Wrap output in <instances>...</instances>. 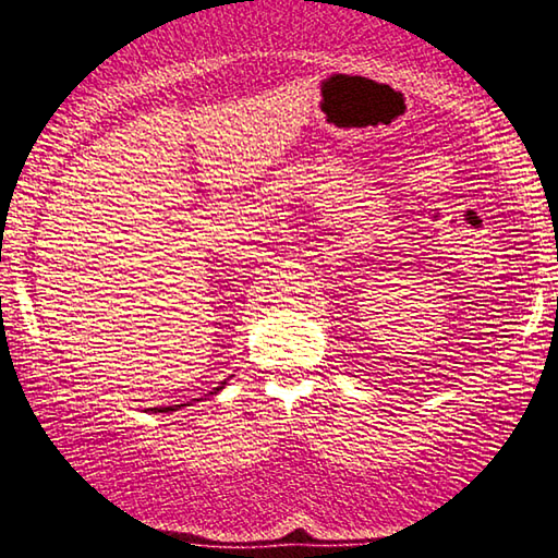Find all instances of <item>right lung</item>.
Returning a JSON list of instances; mask_svg holds the SVG:
<instances>
[{"mask_svg":"<svg viewBox=\"0 0 558 558\" xmlns=\"http://www.w3.org/2000/svg\"><path fill=\"white\" fill-rule=\"evenodd\" d=\"M223 386H226V381H221L219 386H216L214 391H209V396H216V393H219V391L223 389ZM194 401H202V399H194ZM189 403H192V401H186V403H174V405H159V409H153V411H155V413H172V411H179V409H182V405H189Z\"/></svg>","mask_w":558,"mask_h":558,"instance_id":"add662e5","label":"right lung"}]
</instances>
